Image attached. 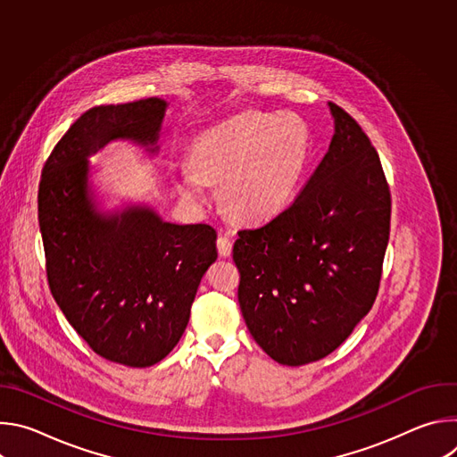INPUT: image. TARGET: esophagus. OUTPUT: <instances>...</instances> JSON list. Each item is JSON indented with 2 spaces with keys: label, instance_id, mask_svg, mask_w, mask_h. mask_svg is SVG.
I'll return each mask as SVG.
<instances>
[{
  "label": "esophagus",
  "instance_id": "34e87169",
  "mask_svg": "<svg viewBox=\"0 0 457 457\" xmlns=\"http://www.w3.org/2000/svg\"><path fill=\"white\" fill-rule=\"evenodd\" d=\"M217 249H219V254L220 256H229L231 251H233V242L228 235H220L217 238Z\"/></svg>",
  "mask_w": 457,
  "mask_h": 457
}]
</instances>
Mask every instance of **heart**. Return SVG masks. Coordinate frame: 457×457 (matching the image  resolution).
<instances>
[{"label": "heart", "mask_w": 457, "mask_h": 457, "mask_svg": "<svg viewBox=\"0 0 457 457\" xmlns=\"http://www.w3.org/2000/svg\"><path fill=\"white\" fill-rule=\"evenodd\" d=\"M305 159L307 136L298 119L247 112L195 139L189 171L177 179V187L199 199L201 184H222L220 199L229 215L262 222L291 203Z\"/></svg>", "instance_id": "obj_1"}]
</instances>
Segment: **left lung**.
Here are the masks:
<instances>
[{"label":"left lung","mask_w":457,"mask_h":457,"mask_svg":"<svg viewBox=\"0 0 457 457\" xmlns=\"http://www.w3.org/2000/svg\"><path fill=\"white\" fill-rule=\"evenodd\" d=\"M335 136L295 203L238 231V303L254 342L282 365L340 347L370 311L390 231V191L361 126L329 103Z\"/></svg>","instance_id":"8db88e82"}]
</instances>
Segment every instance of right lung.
<instances>
[{"label":"right lung","mask_w":457,"mask_h":457,"mask_svg":"<svg viewBox=\"0 0 457 457\" xmlns=\"http://www.w3.org/2000/svg\"><path fill=\"white\" fill-rule=\"evenodd\" d=\"M168 103L159 97L85 112L45 162L37 217L54 300L99 356L150 367L179 344L201 278L217 260V231L173 224L146 204L103 212L88 157L110 141L157 154Z\"/></svg>","instance_id":"obj_1"}]
</instances>
